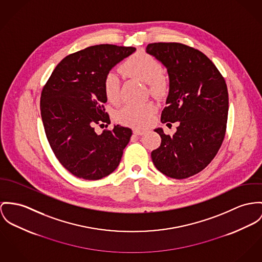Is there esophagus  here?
Returning <instances> with one entry per match:
<instances>
[{"instance_id": "obj_1", "label": "esophagus", "mask_w": 262, "mask_h": 262, "mask_svg": "<svg viewBox=\"0 0 262 262\" xmlns=\"http://www.w3.org/2000/svg\"><path fill=\"white\" fill-rule=\"evenodd\" d=\"M145 133H146V130H144V129H138V128H135V129H134V134L137 135V136H142V135H144Z\"/></svg>"}]
</instances>
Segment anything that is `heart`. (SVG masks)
Here are the masks:
<instances>
[{"mask_svg":"<svg viewBox=\"0 0 262 262\" xmlns=\"http://www.w3.org/2000/svg\"><path fill=\"white\" fill-rule=\"evenodd\" d=\"M121 69L126 76L148 83L149 91L152 95L161 97L166 93L168 83L162 76L163 68L161 61L155 57L139 52L124 60ZM120 88V79L115 73L111 72L105 75L103 79V91L108 101L119 100ZM156 108L155 103L150 101L142 104H128L118 113V120L126 125L143 127L151 121Z\"/></svg>","mask_w":262,"mask_h":262,"instance_id":"1","label":"heart"}]
</instances>
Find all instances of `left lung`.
I'll use <instances>...</instances> for the list:
<instances>
[{
    "label": "left lung",
    "instance_id": "8db88e82",
    "mask_svg": "<svg viewBox=\"0 0 262 262\" xmlns=\"http://www.w3.org/2000/svg\"><path fill=\"white\" fill-rule=\"evenodd\" d=\"M146 53L166 68L169 91L161 122L179 121L173 136L161 127L159 148L151 151L155 166L168 178L192 177L214 159L225 136L228 92L225 81L203 53L180 42H155ZM170 124V123H166Z\"/></svg>",
    "mask_w": 262,
    "mask_h": 262
}]
</instances>
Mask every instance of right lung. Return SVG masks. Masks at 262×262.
Wrapping results in <instances>:
<instances>
[{
	"label": "right lung",
	"instance_id": "right-lung-1",
	"mask_svg": "<svg viewBox=\"0 0 262 262\" xmlns=\"http://www.w3.org/2000/svg\"><path fill=\"white\" fill-rule=\"evenodd\" d=\"M136 52L133 47L96 45L60 60L42 89L40 116L49 143L64 168L77 178L97 181L120 164L133 132L110 123L103 103V79L120 61Z\"/></svg>",
	"mask_w": 262,
	"mask_h": 262
}]
</instances>
